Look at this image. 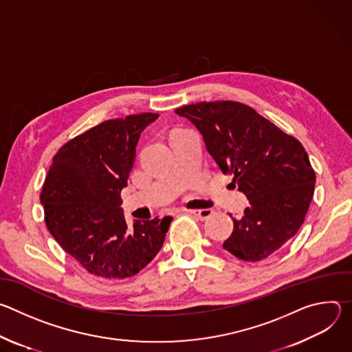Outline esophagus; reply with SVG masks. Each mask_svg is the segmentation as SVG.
I'll return each mask as SVG.
<instances>
[{
    "mask_svg": "<svg viewBox=\"0 0 352 352\" xmlns=\"http://www.w3.org/2000/svg\"><path fill=\"white\" fill-rule=\"evenodd\" d=\"M185 212H188V213H190V214L199 217L200 220H205V219L210 217L212 213H213L210 209H192V210H185Z\"/></svg>",
    "mask_w": 352,
    "mask_h": 352,
    "instance_id": "1",
    "label": "esophagus"
}]
</instances>
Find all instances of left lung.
I'll list each match as a JSON object with an SVG mask.
<instances>
[{
    "label": "left lung",
    "mask_w": 352,
    "mask_h": 352,
    "mask_svg": "<svg viewBox=\"0 0 352 352\" xmlns=\"http://www.w3.org/2000/svg\"><path fill=\"white\" fill-rule=\"evenodd\" d=\"M175 113L202 133L220 170L249 200L223 248L245 262L272 256L302 226L314 196L316 177L304 146L238 102H200Z\"/></svg>",
    "instance_id": "8db88e82"
}]
</instances>
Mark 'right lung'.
I'll use <instances>...</instances> for the list:
<instances>
[{"mask_svg":"<svg viewBox=\"0 0 352 352\" xmlns=\"http://www.w3.org/2000/svg\"><path fill=\"white\" fill-rule=\"evenodd\" d=\"M157 117L143 113L98 124L67 142L48 168L40 195L45 226L94 276L132 277L163 246L173 217L128 226L121 209L139 136Z\"/></svg>","mask_w":352,"mask_h":352,"instance_id":"obj_1","label":"right lung"}]
</instances>
